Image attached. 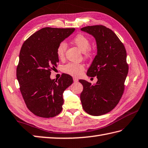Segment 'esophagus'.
<instances>
[{"label":"esophagus","instance_id":"obj_1","mask_svg":"<svg viewBox=\"0 0 148 148\" xmlns=\"http://www.w3.org/2000/svg\"><path fill=\"white\" fill-rule=\"evenodd\" d=\"M73 81H74V82H77L78 81V79L76 77H74L73 78Z\"/></svg>","mask_w":148,"mask_h":148}]
</instances>
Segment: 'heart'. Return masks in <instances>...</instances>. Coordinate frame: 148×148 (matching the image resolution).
<instances>
[{"instance_id": "b5f03b06", "label": "heart", "mask_w": 148, "mask_h": 148, "mask_svg": "<svg viewBox=\"0 0 148 148\" xmlns=\"http://www.w3.org/2000/svg\"><path fill=\"white\" fill-rule=\"evenodd\" d=\"M73 42L76 45L80 50L83 52L85 56L88 57L90 55V40L87 37L82 34H78L73 39ZM67 49V44L65 42H61L58 44L56 53L59 58H63L64 54ZM84 70V66L82 64L70 63L64 65L63 66V71L66 73L69 74L72 76L77 77L82 73Z\"/></svg>"}]
</instances>
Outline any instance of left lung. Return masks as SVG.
Masks as SVG:
<instances>
[{"instance_id":"1","label":"left lung","mask_w":148,"mask_h":148,"mask_svg":"<svg viewBox=\"0 0 148 148\" xmlns=\"http://www.w3.org/2000/svg\"><path fill=\"white\" fill-rule=\"evenodd\" d=\"M81 30L96 39L97 55L87 75L97 78L94 85L85 80H79L84 87L81 103L85 112L100 116L114 109L122 96L129 71L127 52L116 35L104 26H88Z\"/></svg>"}]
</instances>
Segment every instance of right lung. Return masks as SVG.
Masks as SVG:
<instances>
[{
	"label": "right lung",
	"mask_w": 148,
	"mask_h": 148,
	"mask_svg": "<svg viewBox=\"0 0 148 148\" xmlns=\"http://www.w3.org/2000/svg\"><path fill=\"white\" fill-rule=\"evenodd\" d=\"M75 29L45 27L32 35L22 45L16 77L26 105L38 116L54 117L63 109V94L73 83V78L63 73L54 81L50 78L51 71L59 62L58 44Z\"/></svg>",
	"instance_id": "obj_1"
}]
</instances>
